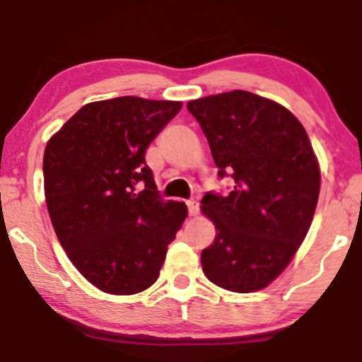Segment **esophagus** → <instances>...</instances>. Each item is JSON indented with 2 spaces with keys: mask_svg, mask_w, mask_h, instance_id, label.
Masks as SVG:
<instances>
[{
  "mask_svg": "<svg viewBox=\"0 0 362 362\" xmlns=\"http://www.w3.org/2000/svg\"><path fill=\"white\" fill-rule=\"evenodd\" d=\"M187 211H189V216H197L199 213V202L197 201H187Z\"/></svg>",
  "mask_w": 362,
  "mask_h": 362,
  "instance_id": "1",
  "label": "esophagus"
}]
</instances>
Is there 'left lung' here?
<instances>
[{"label":"left lung","mask_w":362,"mask_h":362,"mask_svg":"<svg viewBox=\"0 0 362 362\" xmlns=\"http://www.w3.org/2000/svg\"><path fill=\"white\" fill-rule=\"evenodd\" d=\"M209 143L228 194L201 204L216 238L201 253L211 282L233 293L265 288L305 240L320 192V170L308 134L288 109L235 90L187 103Z\"/></svg>","instance_id":"left-lung-1"}]
</instances>
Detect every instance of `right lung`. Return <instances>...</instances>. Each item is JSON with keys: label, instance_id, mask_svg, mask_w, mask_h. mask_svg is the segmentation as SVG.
<instances>
[{"label": "right lung", "instance_id": "add662e5", "mask_svg": "<svg viewBox=\"0 0 362 362\" xmlns=\"http://www.w3.org/2000/svg\"><path fill=\"white\" fill-rule=\"evenodd\" d=\"M180 102L117 97L81 107L44 153V190L74 267L109 294H134L160 276L187 216L156 190L146 149Z\"/></svg>", "mask_w": 362, "mask_h": 362}]
</instances>
